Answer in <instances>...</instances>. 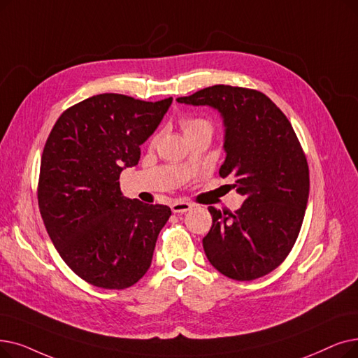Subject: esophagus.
Listing matches in <instances>:
<instances>
[{
    "label": "esophagus",
    "instance_id": "1",
    "mask_svg": "<svg viewBox=\"0 0 358 358\" xmlns=\"http://www.w3.org/2000/svg\"><path fill=\"white\" fill-rule=\"evenodd\" d=\"M171 209H173L174 213H184L192 210L193 205L187 203V201H174V203L171 205Z\"/></svg>",
    "mask_w": 358,
    "mask_h": 358
}]
</instances>
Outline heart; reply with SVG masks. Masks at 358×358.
I'll return each mask as SVG.
<instances>
[{
    "mask_svg": "<svg viewBox=\"0 0 358 358\" xmlns=\"http://www.w3.org/2000/svg\"><path fill=\"white\" fill-rule=\"evenodd\" d=\"M180 124H181V129L187 138L197 136L200 133H212L210 122L205 118H200V117H190V115L182 117L180 120Z\"/></svg>",
    "mask_w": 358,
    "mask_h": 358,
    "instance_id": "1",
    "label": "heart"
}]
</instances>
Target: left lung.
Segmentation results:
<instances>
[{
    "label": "left lung",
    "mask_w": 358,
    "mask_h": 358,
    "mask_svg": "<svg viewBox=\"0 0 358 358\" xmlns=\"http://www.w3.org/2000/svg\"><path fill=\"white\" fill-rule=\"evenodd\" d=\"M178 103L210 106L224 124L222 178L245 200L234 213L209 208L203 238L210 265L236 281L276 269L299 237L308 199L307 159L284 113L262 92L216 85Z\"/></svg>",
    "instance_id": "8db88e82"
}]
</instances>
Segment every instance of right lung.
Wrapping results in <instances>:
<instances>
[{
    "label": "right lung",
    "mask_w": 358,
    "mask_h": 358,
    "mask_svg": "<svg viewBox=\"0 0 358 358\" xmlns=\"http://www.w3.org/2000/svg\"><path fill=\"white\" fill-rule=\"evenodd\" d=\"M171 103L102 93L61 114L45 143L42 220L59 256L92 285L129 288L150 266L171 209L124 197L118 180L137 165Z\"/></svg>",
    "instance_id": "add662e5"
}]
</instances>
